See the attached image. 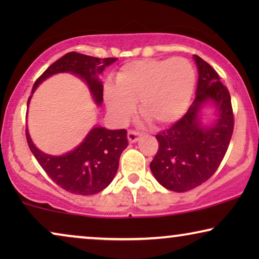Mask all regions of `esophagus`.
Wrapping results in <instances>:
<instances>
[{"mask_svg": "<svg viewBox=\"0 0 259 259\" xmlns=\"http://www.w3.org/2000/svg\"><path fill=\"white\" fill-rule=\"evenodd\" d=\"M140 136H141V133L138 132V131H134V130H130L128 133H127V138H128L130 143H136V141L139 140Z\"/></svg>", "mask_w": 259, "mask_h": 259, "instance_id": "obj_1", "label": "esophagus"}]
</instances>
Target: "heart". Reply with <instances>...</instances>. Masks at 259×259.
I'll return each instance as SVG.
<instances>
[{
    "mask_svg": "<svg viewBox=\"0 0 259 259\" xmlns=\"http://www.w3.org/2000/svg\"><path fill=\"white\" fill-rule=\"evenodd\" d=\"M196 83V70L185 58L138 60L116 73L114 84L104 88L108 111L119 121L139 113L153 126L178 120L189 106Z\"/></svg>",
    "mask_w": 259,
    "mask_h": 259,
    "instance_id": "obj_1",
    "label": "heart"
}]
</instances>
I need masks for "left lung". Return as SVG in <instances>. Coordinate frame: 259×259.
<instances>
[{
  "label": "left lung",
  "instance_id": "obj_1",
  "mask_svg": "<svg viewBox=\"0 0 259 259\" xmlns=\"http://www.w3.org/2000/svg\"><path fill=\"white\" fill-rule=\"evenodd\" d=\"M196 98L185 114L169 128L159 132L158 152L150 167L155 179L167 190L186 192L214 175L228 151L235 126L231 97L218 73L198 55ZM212 102L219 111L213 126L199 121L202 105Z\"/></svg>",
  "mask_w": 259,
  "mask_h": 259
}]
</instances>
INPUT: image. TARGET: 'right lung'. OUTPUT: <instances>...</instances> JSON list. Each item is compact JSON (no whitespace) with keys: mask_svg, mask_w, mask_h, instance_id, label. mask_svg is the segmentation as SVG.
Returning a JSON list of instances; mask_svg holds the SVG:
<instances>
[{"mask_svg":"<svg viewBox=\"0 0 259 259\" xmlns=\"http://www.w3.org/2000/svg\"><path fill=\"white\" fill-rule=\"evenodd\" d=\"M115 60L116 58L99 59L76 52L67 53L41 74L35 81L33 92L53 74L70 72L86 81L95 102L101 105L104 87L98 75ZM29 100L30 98L28 104ZM26 138L31 153L49 178L61 189L81 196L100 192L111 184L118 171L120 155L128 145L126 130L111 131L94 127L75 150L65 155L53 157L34 146L27 130Z\"/></svg>","mask_w":259,"mask_h":259,"instance_id":"right-lung-1","label":"right lung"}]
</instances>
